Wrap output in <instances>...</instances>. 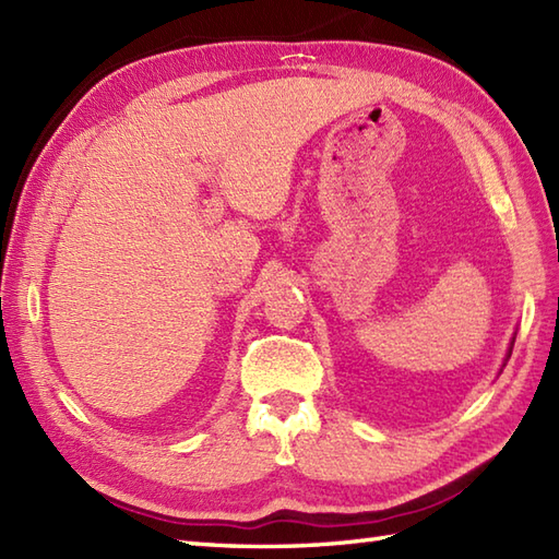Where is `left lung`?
<instances>
[{"label":"left lung","instance_id":"left-lung-1","mask_svg":"<svg viewBox=\"0 0 559 559\" xmlns=\"http://www.w3.org/2000/svg\"><path fill=\"white\" fill-rule=\"evenodd\" d=\"M514 341H516V334L512 336V343H509V350H507V358H504V365H507V360H509V358H512V348H514ZM504 365H502V367H504Z\"/></svg>","mask_w":559,"mask_h":559}]
</instances>
